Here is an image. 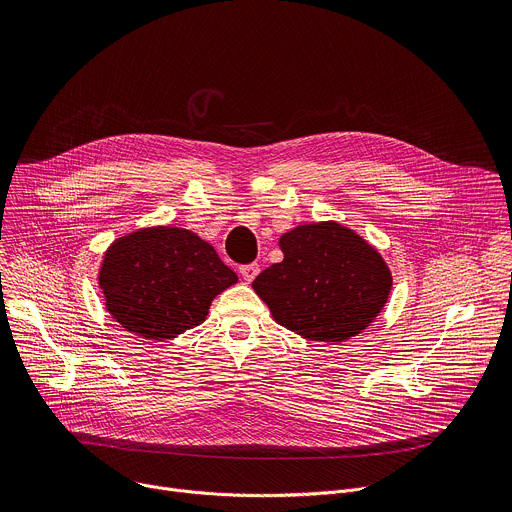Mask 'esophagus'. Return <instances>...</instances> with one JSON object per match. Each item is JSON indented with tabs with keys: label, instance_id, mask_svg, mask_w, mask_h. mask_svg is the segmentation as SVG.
Listing matches in <instances>:
<instances>
[{
	"label": "esophagus",
	"instance_id": "esophagus-1",
	"mask_svg": "<svg viewBox=\"0 0 512 512\" xmlns=\"http://www.w3.org/2000/svg\"><path fill=\"white\" fill-rule=\"evenodd\" d=\"M239 273L243 275V279H245V281H253V279L259 275V265H257V263L241 265V267H239Z\"/></svg>",
	"mask_w": 512,
	"mask_h": 512
}]
</instances>
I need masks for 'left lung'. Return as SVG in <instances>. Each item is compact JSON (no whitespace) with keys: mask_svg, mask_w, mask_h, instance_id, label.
Masks as SVG:
<instances>
[{"mask_svg":"<svg viewBox=\"0 0 512 512\" xmlns=\"http://www.w3.org/2000/svg\"><path fill=\"white\" fill-rule=\"evenodd\" d=\"M279 247L283 261L253 281L277 324L308 340L344 342L383 310L391 271L354 231L338 223L300 225L279 239Z\"/></svg>","mask_w":512,"mask_h":512,"instance_id":"left-lung-1","label":"left lung"}]
</instances>
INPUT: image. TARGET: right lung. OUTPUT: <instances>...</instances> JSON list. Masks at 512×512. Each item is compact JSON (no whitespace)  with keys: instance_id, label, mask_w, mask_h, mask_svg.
<instances>
[{"instance_id":"1","label":"right lung","mask_w":512,"mask_h":512,"mask_svg":"<svg viewBox=\"0 0 512 512\" xmlns=\"http://www.w3.org/2000/svg\"><path fill=\"white\" fill-rule=\"evenodd\" d=\"M237 273L198 235L152 227L117 239L105 253L99 287L109 314L129 332L168 340L198 326Z\"/></svg>"}]
</instances>
